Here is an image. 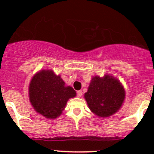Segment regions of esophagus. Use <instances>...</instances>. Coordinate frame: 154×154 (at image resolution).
Instances as JSON below:
<instances>
[{"instance_id": "obj_1", "label": "esophagus", "mask_w": 154, "mask_h": 154, "mask_svg": "<svg viewBox=\"0 0 154 154\" xmlns=\"http://www.w3.org/2000/svg\"><path fill=\"white\" fill-rule=\"evenodd\" d=\"M77 95L78 97H81L82 95V91H78L77 92Z\"/></svg>"}]
</instances>
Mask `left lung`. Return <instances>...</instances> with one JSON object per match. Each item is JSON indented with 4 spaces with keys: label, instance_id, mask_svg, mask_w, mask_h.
<instances>
[{
    "label": "left lung",
    "instance_id": "8db88e82",
    "mask_svg": "<svg viewBox=\"0 0 154 154\" xmlns=\"http://www.w3.org/2000/svg\"><path fill=\"white\" fill-rule=\"evenodd\" d=\"M85 98L91 111L100 117H107L119 110L125 91L117 79L109 75L92 78Z\"/></svg>",
    "mask_w": 154,
    "mask_h": 154
}]
</instances>
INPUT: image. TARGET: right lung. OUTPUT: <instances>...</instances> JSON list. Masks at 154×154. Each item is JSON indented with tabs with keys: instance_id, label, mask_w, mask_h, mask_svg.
Listing matches in <instances>:
<instances>
[{
	"instance_id": "right-lung-1",
	"label": "right lung",
	"mask_w": 154,
	"mask_h": 154,
	"mask_svg": "<svg viewBox=\"0 0 154 154\" xmlns=\"http://www.w3.org/2000/svg\"><path fill=\"white\" fill-rule=\"evenodd\" d=\"M76 96V91L65 82L60 75L51 69L36 73L29 86V101L37 112L48 119H56L62 113L69 98Z\"/></svg>"
}]
</instances>
